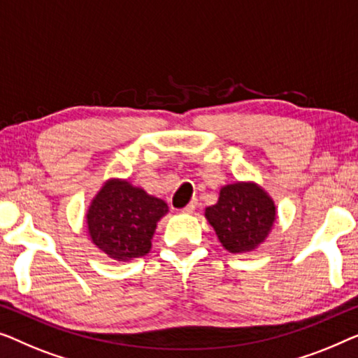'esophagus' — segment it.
Listing matches in <instances>:
<instances>
[{"instance_id": "34e87169", "label": "esophagus", "mask_w": 358, "mask_h": 358, "mask_svg": "<svg viewBox=\"0 0 358 358\" xmlns=\"http://www.w3.org/2000/svg\"><path fill=\"white\" fill-rule=\"evenodd\" d=\"M196 208H198V199H193V201H191V203L183 209V213H185V214H193L194 210H196Z\"/></svg>"}]
</instances>
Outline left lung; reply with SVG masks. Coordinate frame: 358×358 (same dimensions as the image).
<instances>
[{
    "label": "left lung",
    "mask_w": 358,
    "mask_h": 358,
    "mask_svg": "<svg viewBox=\"0 0 358 358\" xmlns=\"http://www.w3.org/2000/svg\"><path fill=\"white\" fill-rule=\"evenodd\" d=\"M210 227L229 253H250L268 238L278 220L274 199L253 180L235 181L219 191V199L204 210Z\"/></svg>",
    "instance_id": "obj_1"
}]
</instances>
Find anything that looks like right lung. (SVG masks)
Masks as SVG:
<instances>
[{
  "instance_id": "right-lung-1",
  "label": "right lung",
  "mask_w": 358,
  "mask_h": 358,
  "mask_svg": "<svg viewBox=\"0 0 358 358\" xmlns=\"http://www.w3.org/2000/svg\"><path fill=\"white\" fill-rule=\"evenodd\" d=\"M169 213L155 198L128 178H108L100 186L85 213L87 235L97 248L115 261L145 256L152 248L159 220Z\"/></svg>"
}]
</instances>
